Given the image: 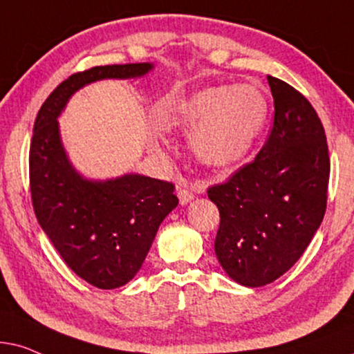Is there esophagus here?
<instances>
[{
	"label": "esophagus",
	"mask_w": 354,
	"mask_h": 354,
	"mask_svg": "<svg viewBox=\"0 0 354 354\" xmlns=\"http://www.w3.org/2000/svg\"><path fill=\"white\" fill-rule=\"evenodd\" d=\"M176 191H178V197H180L181 205L189 204V202L194 199V192H192V189L187 185H180Z\"/></svg>",
	"instance_id": "34e87169"
}]
</instances>
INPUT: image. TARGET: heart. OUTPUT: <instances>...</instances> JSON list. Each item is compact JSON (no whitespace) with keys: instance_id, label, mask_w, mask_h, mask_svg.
I'll use <instances>...</instances> for the list:
<instances>
[{"instance_id":"1","label":"heart","mask_w":354,"mask_h":354,"mask_svg":"<svg viewBox=\"0 0 354 354\" xmlns=\"http://www.w3.org/2000/svg\"><path fill=\"white\" fill-rule=\"evenodd\" d=\"M268 103L249 84L214 86L181 98L169 108V129L191 136V150L202 165L225 168L246 155L261 136Z\"/></svg>"}]
</instances>
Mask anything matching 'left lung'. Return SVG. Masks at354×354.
<instances>
[{
	"mask_svg": "<svg viewBox=\"0 0 354 354\" xmlns=\"http://www.w3.org/2000/svg\"><path fill=\"white\" fill-rule=\"evenodd\" d=\"M273 126L251 163L207 189L218 207L215 254L236 283L275 281L303 256L327 207L330 158L325 131L308 98L267 75Z\"/></svg>",
	"mask_w": 354,
	"mask_h": 354,
	"instance_id": "left-lung-1",
	"label": "left lung"
}]
</instances>
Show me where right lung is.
I'll use <instances>...</instances> for the list:
<instances>
[{
  "instance_id": "obj_1",
  "label": "right lung",
  "mask_w": 354,
  "mask_h": 354,
  "mask_svg": "<svg viewBox=\"0 0 354 354\" xmlns=\"http://www.w3.org/2000/svg\"><path fill=\"white\" fill-rule=\"evenodd\" d=\"M152 69L150 63H131L75 73L50 93L35 118L29 152L35 216L71 270L100 290L134 279L178 197L171 183L138 173L106 181L84 178L66 155L58 116L87 84L142 77Z\"/></svg>"
}]
</instances>
